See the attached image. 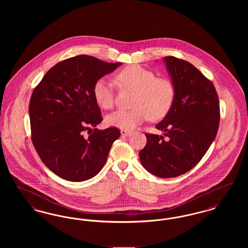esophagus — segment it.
<instances>
[{
	"instance_id": "esophagus-1",
	"label": "esophagus",
	"mask_w": 248,
	"mask_h": 248,
	"mask_svg": "<svg viewBox=\"0 0 248 248\" xmlns=\"http://www.w3.org/2000/svg\"><path fill=\"white\" fill-rule=\"evenodd\" d=\"M121 135L123 137H129L132 135L131 131H127V130H121Z\"/></svg>"
}]
</instances>
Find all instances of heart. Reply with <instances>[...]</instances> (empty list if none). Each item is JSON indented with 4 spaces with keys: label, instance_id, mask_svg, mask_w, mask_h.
<instances>
[{
    "label": "heart",
    "instance_id": "b5f03b06",
    "mask_svg": "<svg viewBox=\"0 0 248 248\" xmlns=\"http://www.w3.org/2000/svg\"><path fill=\"white\" fill-rule=\"evenodd\" d=\"M120 87L134 91L132 108L128 110H116L106 117L109 126L123 130L135 129L151 117L158 121L170 111L176 97V86L167 77H156L154 71L140 65H129L119 71L115 77ZM96 104L104 109L114 105L111 82L105 77L96 80L93 86Z\"/></svg>",
    "mask_w": 248,
    "mask_h": 248
}]
</instances>
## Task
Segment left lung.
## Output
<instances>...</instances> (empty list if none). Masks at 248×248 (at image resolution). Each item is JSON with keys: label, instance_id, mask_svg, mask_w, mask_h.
<instances>
[{"label": "left lung", "instance_id": "1", "mask_svg": "<svg viewBox=\"0 0 248 248\" xmlns=\"http://www.w3.org/2000/svg\"><path fill=\"white\" fill-rule=\"evenodd\" d=\"M176 86L174 104L156 128L163 136L148 134L140 152L142 165L156 177H178L197 165L214 141L220 110L216 88L197 68L183 59L164 58Z\"/></svg>", "mask_w": 248, "mask_h": 248}]
</instances>
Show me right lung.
<instances>
[{"instance_id": "right-lung-1", "label": "right lung", "mask_w": 248, "mask_h": 248, "mask_svg": "<svg viewBox=\"0 0 248 248\" xmlns=\"http://www.w3.org/2000/svg\"><path fill=\"white\" fill-rule=\"evenodd\" d=\"M120 65L76 56L52 67L34 88L29 107L32 144L43 163L61 178L84 181L97 175L120 137L116 127L94 128L84 136L102 122L94 82Z\"/></svg>"}]
</instances>
